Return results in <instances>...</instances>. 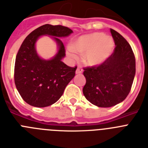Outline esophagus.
<instances>
[{
  "label": "esophagus",
  "mask_w": 148,
  "mask_h": 148,
  "mask_svg": "<svg viewBox=\"0 0 148 148\" xmlns=\"http://www.w3.org/2000/svg\"><path fill=\"white\" fill-rule=\"evenodd\" d=\"M82 72H83V69L82 68L80 67V66H79L77 68V70H76V74H82Z\"/></svg>",
  "instance_id": "esophagus-1"
}]
</instances>
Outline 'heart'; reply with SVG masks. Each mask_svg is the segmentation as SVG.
Wrapping results in <instances>:
<instances>
[{"instance_id":"1","label":"heart","mask_w":148,"mask_h":148,"mask_svg":"<svg viewBox=\"0 0 148 148\" xmlns=\"http://www.w3.org/2000/svg\"><path fill=\"white\" fill-rule=\"evenodd\" d=\"M114 42L111 37L105 36L100 32H93L79 37L72 43L68 54L76 59L75 52L84 55V61L90 66L103 63L113 50Z\"/></svg>"}]
</instances>
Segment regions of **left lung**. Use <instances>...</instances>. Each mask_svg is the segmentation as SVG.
<instances>
[{"label": "left lung", "mask_w": 148, "mask_h": 148, "mask_svg": "<svg viewBox=\"0 0 148 148\" xmlns=\"http://www.w3.org/2000/svg\"><path fill=\"white\" fill-rule=\"evenodd\" d=\"M115 42L113 53L102 64L84 68L86 99L99 107H111L122 102L131 90L135 75V58L122 35L110 29Z\"/></svg>", "instance_id": "obj_1"}]
</instances>
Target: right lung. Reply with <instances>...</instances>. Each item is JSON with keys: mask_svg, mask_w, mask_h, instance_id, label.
<instances>
[{"mask_svg": "<svg viewBox=\"0 0 148 148\" xmlns=\"http://www.w3.org/2000/svg\"><path fill=\"white\" fill-rule=\"evenodd\" d=\"M66 26L45 24L28 35L17 52L14 67L16 87L26 103L35 107H46L60 99L66 86L75 76L77 67H69L62 62L65 49L59 39L71 34ZM43 34L54 36L59 51L53 59L44 60L37 54L34 45Z\"/></svg>", "mask_w": 148, "mask_h": 148, "instance_id": "obj_1", "label": "right lung"}]
</instances>
